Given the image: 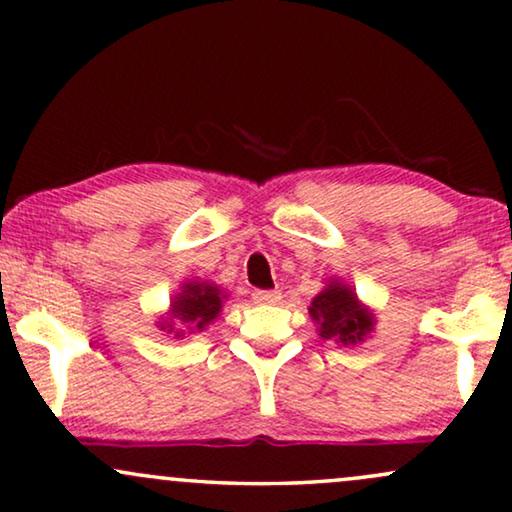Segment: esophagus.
Masks as SVG:
<instances>
[{
  "label": "esophagus",
  "instance_id": "1",
  "mask_svg": "<svg viewBox=\"0 0 512 512\" xmlns=\"http://www.w3.org/2000/svg\"><path fill=\"white\" fill-rule=\"evenodd\" d=\"M252 299L257 304H278L281 302V292L278 290H255L252 292Z\"/></svg>",
  "mask_w": 512,
  "mask_h": 512
}]
</instances>
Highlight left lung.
Segmentation results:
<instances>
[{
  "instance_id": "left-lung-1",
  "label": "left lung",
  "mask_w": 512,
  "mask_h": 512,
  "mask_svg": "<svg viewBox=\"0 0 512 512\" xmlns=\"http://www.w3.org/2000/svg\"><path fill=\"white\" fill-rule=\"evenodd\" d=\"M309 316L318 325V335L342 346H358L374 332L377 316L349 283L330 278L311 299Z\"/></svg>"
}]
</instances>
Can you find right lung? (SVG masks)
<instances>
[{"mask_svg":"<svg viewBox=\"0 0 512 512\" xmlns=\"http://www.w3.org/2000/svg\"><path fill=\"white\" fill-rule=\"evenodd\" d=\"M227 295L220 285L189 278L177 295L170 299L166 313L156 318V327L173 339H185L194 332H203L222 313Z\"/></svg>","mask_w":512,"mask_h":512,"instance_id":"obj_1","label":"right lung"}]
</instances>
